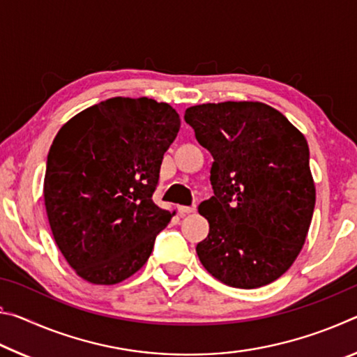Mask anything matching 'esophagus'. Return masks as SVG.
<instances>
[{
    "mask_svg": "<svg viewBox=\"0 0 357 357\" xmlns=\"http://www.w3.org/2000/svg\"><path fill=\"white\" fill-rule=\"evenodd\" d=\"M195 209H197L195 204H193V206H178L179 214H190V213H195Z\"/></svg>",
    "mask_w": 357,
    "mask_h": 357,
    "instance_id": "esophagus-1",
    "label": "esophagus"
}]
</instances>
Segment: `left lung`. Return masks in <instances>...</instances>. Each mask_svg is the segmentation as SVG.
<instances>
[{"mask_svg": "<svg viewBox=\"0 0 357 357\" xmlns=\"http://www.w3.org/2000/svg\"><path fill=\"white\" fill-rule=\"evenodd\" d=\"M184 119L214 159V197L198 206L209 222L197 244L204 269L234 288L277 280L298 258L315 209L305 137L261 102L195 105Z\"/></svg>", "mask_w": 357, "mask_h": 357, "instance_id": "1", "label": "left lung"}]
</instances>
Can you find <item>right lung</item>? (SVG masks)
<instances>
[{
    "instance_id": "right-lung-1",
    "label": "right lung",
    "mask_w": 357,
    "mask_h": 357,
    "mask_svg": "<svg viewBox=\"0 0 357 357\" xmlns=\"http://www.w3.org/2000/svg\"><path fill=\"white\" fill-rule=\"evenodd\" d=\"M179 128L165 102L112 98L59 129L47 157L45 209L58 249L83 280L114 285L148 261L174 214L153 193Z\"/></svg>"
}]
</instances>
